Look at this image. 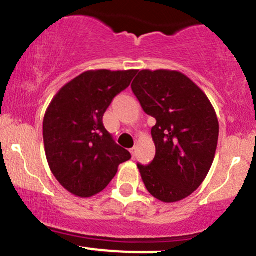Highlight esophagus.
<instances>
[{
    "label": "esophagus",
    "mask_w": 256,
    "mask_h": 256,
    "mask_svg": "<svg viewBox=\"0 0 256 256\" xmlns=\"http://www.w3.org/2000/svg\"><path fill=\"white\" fill-rule=\"evenodd\" d=\"M130 152H131V155H132V158H134V154H136V148H131L130 149Z\"/></svg>",
    "instance_id": "obj_1"
}]
</instances>
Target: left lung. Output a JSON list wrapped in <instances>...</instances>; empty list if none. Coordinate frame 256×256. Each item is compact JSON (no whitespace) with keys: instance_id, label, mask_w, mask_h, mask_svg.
Returning <instances> with one entry per match:
<instances>
[{"instance_id":"8db88e82","label":"left lung","mask_w":256,"mask_h":256,"mask_svg":"<svg viewBox=\"0 0 256 256\" xmlns=\"http://www.w3.org/2000/svg\"><path fill=\"white\" fill-rule=\"evenodd\" d=\"M143 110L156 119L152 128L156 152L138 164L150 195L165 204L190 196L212 167L219 122L207 95L189 77L171 70H143L131 84Z\"/></svg>"}]
</instances>
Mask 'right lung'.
Segmentation results:
<instances>
[{"instance_id": "right-lung-1", "label": "right lung", "mask_w": 256, "mask_h": 256, "mask_svg": "<svg viewBox=\"0 0 256 256\" xmlns=\"http://www.w3.org/2000/svg\"><path fill=\"white\" fill-rule=\"evenodd\" d=\"M137 70L86 71L64 84L43 120L44 150L50 171L64 189L91 198L110 183L131 154L104 128V114L131 83Z\"/></svg>"}]
</instances>
